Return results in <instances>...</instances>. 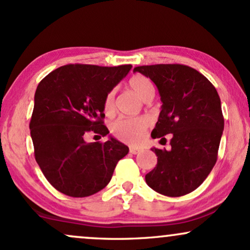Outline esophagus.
<instances>
[{"mask_svg":"<svg viewBox=\"0 0 250 250\" xmlns=\"http://www.w3.org/2000/svg\"><path fill=\"white\" fill-rule=\"evenodd\" d=\"M129 151H130V154L136 155V154H139L141 150H140V149H136V148H130L129 149Z\"/></svg>","mask_w":250,"mask_h":250,"instance_id":"34e87169","label":"esophagus"}]
</instances>
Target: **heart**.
Segmentation results:
<instances>
[{
  "instance_id": "obj_1",
  "label": "heart",
  "mask_w": 250,
  "mask_h": 250,
  "mask_svg": "<svg viewBox=\"0 0 250 250\" xmlns=\"http://www.w3.org/2000/svg\"><path fill=\"white\" fill-rule=\"evenodd\" d=\"M128 85L137 96L145 101L149 97L154 96V85L148 77L137 74L130 77ZM114 101H115V91L111 90L107 94L103 102V109L108 115L114 111ZM148 127L149 122L146 117H121L111 123L110 131L121 142L130 146H140L146 140Z\"/></svg>"
}]
</instances>
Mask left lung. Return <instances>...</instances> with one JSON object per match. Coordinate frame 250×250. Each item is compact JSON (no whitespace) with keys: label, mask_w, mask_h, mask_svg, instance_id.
Returning <instances> with one entry per match:
<instances>
[{"label":"left lung","mask_w":250,"mask_h":250,"mask_svg":"<svg viewBox=\"0 0 250 250\" xmlns=\"http://www.w3.org/2000/svg\"><path fill=\"white\" fill-rule=\"evenodd\" d=\"M156 84L162 109L153 139L173 134L170 150L153 148L157 165L146 182L157 193L179 197L200 187L217 160L225 119L210 81L185 64L135 67Z\"/></svg>","instance_id":"left-lung-1"}]
</instances>
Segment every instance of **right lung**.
I'll list each match as a JSON object with an SVG mask.
<instances>
[{
  "label": "right lung",
  "mask_w": 250,
  "mask_h": 250,
  "mask_svg": "<svg viewBox=\"0 0 250 250\" xmlns=\"http://www.w3.org/2000/svg\"><path fill=\"white\" fill-rule=\"evenodd\" d=\"M130 69L131 64H67L37 85L29 123L34 155L48 182L62 194L85 197L102 190L128 154L127 146L114 137L90 143L85 137L109 134L103 102Z\"/></svg>",
  "instance_id": "right-lung-1"
}]
</instances>
